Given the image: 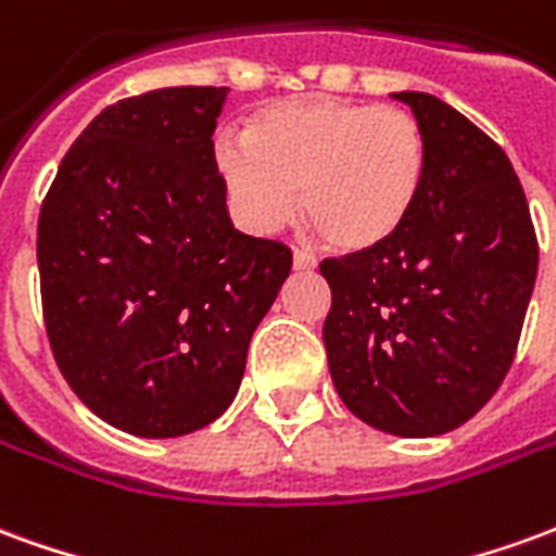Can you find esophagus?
<instances>
[{
  "label": "esophagus",
  "instance_id": "1",
  "mask_svg": "<svg viewBox=\"0 0 556 556\" xmlns=\"http://www.w3.org/2000/svg\"><path fill=\"white\" fill-rule=\"evenodd\" d=\"M294 270H315V265H318V258H315L309 250H294Z\"/></svg>",
  "mask_w": 556,
  "mask_h": 556
}]
</instances>
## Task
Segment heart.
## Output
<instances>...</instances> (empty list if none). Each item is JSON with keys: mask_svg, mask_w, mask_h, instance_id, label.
Segmentation results:
<instances>
[{"mask_svg": "<svg viewBox=\"0 0 556 556\" xmlns=\"http://www.w3.org/2000/svg\"><path fill=\"white\" fill-rule=\"evenodd\" d=\"M217 169L247 229L274 235L303 211L330 247L363 253L408 223L429 169V139L402 106L333 94L267 103L243 139H219Z\"/></svg>", "mask_w": 556, "mask_h": 556, "instance_id": "1", "label": "heart"}]
</instances>
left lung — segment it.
I'll list each match as a JSON object with an SVG mask.
<instances>
[{"instance_id":"1","label":"left lung","mask_w":556,"mask_h":556,"mask_svg":"<svg viewBox=\"0 0 556 556\" xmlns=\"http://www.w3.org/2000/svg\"><path fill=\"white\" fill-rule=\"evenodd\" d=\"M429 139L408 223L381 247L325 258V349L354 417L399 438L462 426L513 366L539 243L503 148L422 91H396Z\"/></svg>"}]
</instances>
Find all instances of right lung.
Listing matches in <instances>:
<instances>
[{"label": "right lung", "instance_id": "add662e5", "mask_svg": "<svg viewBox=\"0 0 556 556\" xmlns=\"http://www.w3.org/2000/svg\"><path fill=\"white\" fill-rule=\"evenodd\" d=\"M226 86L134 94L94 115L38 217L43 327L110 426L178 438L229 408L291 270L282 241L231 226L214 127Z\"/></svg>", "mask_w": 556, "mask_h": 556}]
</instances>
